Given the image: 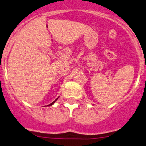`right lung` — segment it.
<instances>
[{
	"instance_id": "add662e5",
	"label": "right lung",
	"mask_w": 146,
	"mask_h": 146,
	"mask_svg": "<svg viewBox=\"0 0 146 146\" xmlns=\"http://www.w3.org/2000/svg\"><path fill=\"white\" fill-rule=\"evenodd\" d=\"M57 99H58V98H57ZM57 99H56V100H55V101H54V102H52V103H51V104H48V106H51V105H52V104H54V102H55L57 100Z\"/></svg>"
}]
</instances>
